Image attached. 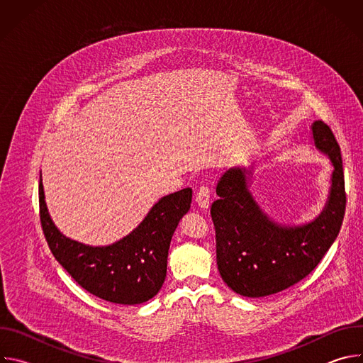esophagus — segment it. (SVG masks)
<instances>
[{
    "label": "esophagus",
    "mask_w": 363,
    "mask_h": 363,
    "mask_svg": "<svg viewBox=\"0 0 363 363\" xmlns=\"http://www.w3.org/2000/svg\"><path fill=\"white\" fill-rule=\"evenodd\" d=\"M195 201L198 203V206L201 210H208L210 206V188L203 185L198 189V192L195 194Z\"/></svg>",
    "instance_id": "obj_1"
}]
</instances>
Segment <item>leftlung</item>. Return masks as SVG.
Wrapping results in <instances>:
<instances>
[{"mask_svg": "<svg viewBox=\"0 0 363 363\" xmlns=\"http://www.w3.org/2000/svg\"><path fill=\"white\" fill-rule=\"evenodd\" d=\"M313 146L333 171L323 210L312 221L281 224L251 192L252 165L228 169L211 205L217 266L225 284L244 297H266L298 283L320 263L335 242L345 216L346 194L340 147L322 121L312 123Z\"/></svg>", "mask_w": 363, "mask_h": 363, "instance_id": "obj_1", "label": "left lung"}]
</instances>
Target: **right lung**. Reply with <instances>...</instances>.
Wrapping results in <instances>:
<instances>
[{"instance_id": "right-lung-1", "label": "right lung", "mask_w": 363, "mask_h": 363, "mask_svg": "<svg viewBox=\"0 0 363 363\" xmlns=\"http://www.w3.org/2000/svg\"><path fill=\"white\" fill-rule=\"evenodd\" d=\"M40 220L47 244L63 269L89 293L116 304H140L157 294L167 277L168 251L192 189L162 196L140 224L109 245H89L66 237L51 220L40 174Z\"/></svg>"}]
</instances>
